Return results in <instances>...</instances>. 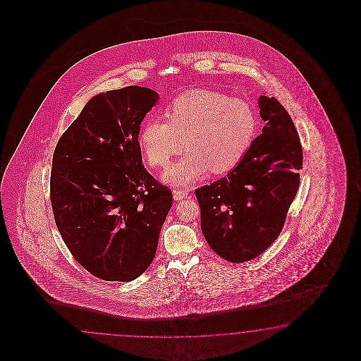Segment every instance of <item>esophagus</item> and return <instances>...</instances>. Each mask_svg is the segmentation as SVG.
I'll return each mask as SVG.
<instances>
[{
  "instance_id": "1",
  "label": "esophagus",
  "mask_w": 361,
  "mask_h": 361,
  "mask_svg": "<svg viewBox=\"0 0 361 361\" xmlns=\"http://www.w3.org/2000/svg\"><path fill=\"white\" fill-rule=\"evenodd\" d=\"M186 195H188V190H186V189H177V188H176L175 190H173L175 200H184Z\"/></svg>"
}]
</instances>
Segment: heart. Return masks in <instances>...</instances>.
<instances>
[{
    "label": "heart",
    "instance_id": "b5f03b06",
    "mask_svg": "<svg viewBox=\"0 0 361 361\" xmlns=\"http://www.w3.org/2000/svg\"><path fill=\"white\" fill-rule=\"evenodd\" d=\"M165 115L166 119L147 118L139 140L153 168H165L186 145L188 152L164 173L172 185H190L209 171L222 175L234 169L257 133L252 106L219 91H186L166 107Z\"/></svg>",
    "mask_w": 361,
    "mask_h": 361
}]
</instances>
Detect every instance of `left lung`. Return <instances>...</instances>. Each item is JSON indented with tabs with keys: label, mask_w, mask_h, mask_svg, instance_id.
Returning <instances> with one entry per match:
<instances>
[{
	"label": "left lung",
	"mask_w": 361,
	"mask_h": 361,
	"mask_svg": "<svg viewBox=\"0 0 361 361\" xmlns=\"http://www.w3.org/2000/svg\"><path fill=\"white\" fill-rule=\"evenodd\" d=\"M262 133L229 175L197 188L201 230L212 250L231 263L273 245L299 189L303 151L294 121L278 99L262 95Z\"/></svg>",
	"instance_id": "obj_1"
}]
</instances>
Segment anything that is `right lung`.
Listing matches in <instances>:
<instances>
[{
  "mask_svg": "<svg viewBox=\"0 0 361 361\" xmlns=\"http://www.w3.org/2000/svg\"><path fill=\"white\" fill-rule=\"evenodd\" d=\"M159 99L128 86L99 94L58 140L50 176L55 224L99 279L130 282L152 263L172 192L142 165L139 132Z\"/></svg>",
  "mask_w": 361,
  "mask_h": 361,
  "instance_id": "1",
  "label": "right lung"
}]
</instances>
